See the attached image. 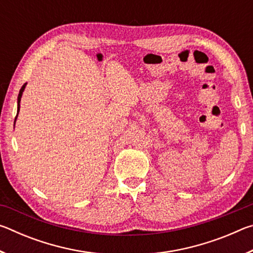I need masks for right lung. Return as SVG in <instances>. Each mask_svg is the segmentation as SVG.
I'll list each match as a JSON object with an SVG mask.
<instances>
[{
  "instance_id": "right-lung-1",
  "label": "right lung",
  "mask_w": 253,
  "mask_h": 253,
  "mask_svg": "<svg viewBox=\"0 0 253 253\" xmlns=\"http://www.w3.org/2000/svg\"><path fill=\"white\" fill-rule=\"evenodd\" d=\"M25 85H27V84H24L22 85V87H21V89H20V92H19V96H18V114H19V110H20V101H21V97H22V93H23V91H24ZM16 117H18V115H16ZM16 117H15V119H16Z\"/></svg>"
}]
</instances>
